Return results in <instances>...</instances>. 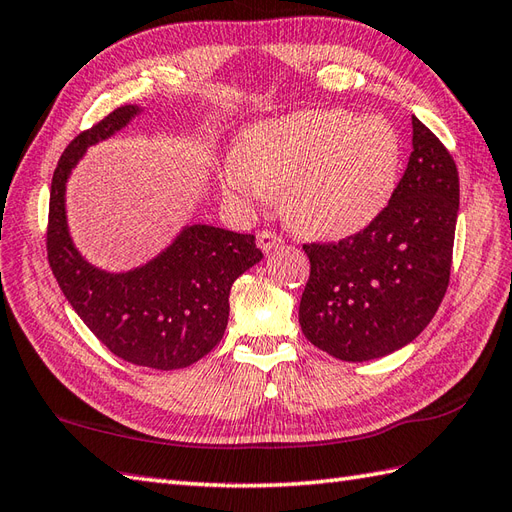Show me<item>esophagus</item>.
Instances as JSON below:
<instances>
[{
  "instance_id": "34e87169",
  "label": "esophagus",
  "mask_w": 512,
  "mask_h": 512,
  "mask_svg": "<svg viewBox=\"0 0 512 512\" xmlns=\"http://www.w3.org/2000/svg\"><path fill=\"white\" fill-rule=\"evenodd\" d=\"M281 244H283V237L277 235L275 231H261V233H257V246L264 253L275 251V248H279Z\"/></svg>"
}]
</instances>
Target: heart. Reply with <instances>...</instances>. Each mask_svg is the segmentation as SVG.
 <instances>
[{
	"mask_svg": "<svg viewBox=\"0 0 512 512\" xmlns=\"http://www.w3.org/2000/svg\"><path fill=\"white\" fill-rule=\"evenodd\" d=\"M399 170L401 139L388 120L323 109L248 128L224 170V187L248 200L283 189V211L294 227L344 237L382 213Z\"/></svg>",
	"mask_w": 512,
	"mask_h": 512,
	"instance_id": "b5f03b06",
	"label": "heart"
}]
</instances>
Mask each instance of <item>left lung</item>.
<instances>
[{
	"mask_svg": "<svg viewBox=\"0 0 512 512\" xmlns=\"http://www.w3.org/2000/svg\"><path fill=\"white\" fill-rule=\"evenodd\" d=\"M458 200L454 159L412 115V154L388 207L338 244H303L305 338L344 362L384 358L417 338L447 292Z\"/></svg>",
	"mask_w": 512,
	"mask_h": 512,
	"instance_id": "1",
	"label": "left lung"
}]
</instances>
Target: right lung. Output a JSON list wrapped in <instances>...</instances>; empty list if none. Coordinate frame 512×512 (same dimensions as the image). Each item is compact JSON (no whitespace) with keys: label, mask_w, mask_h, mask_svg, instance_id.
<instances>
[{"label":"right lung","mask_w":512,"mask_h":512,"mask_svg":"<svg viewBox=\"0 0 512 512\" xmlns=\"http://www.w3.org/2000/svg\"><path fill=\"white\" fill-rule=\"evenodd\" d=\"M141 111L120 106L65 148L52 178L47 259L65 299L106 349L130 364L174 371L222 340L231 285L264 255L255 235L211 224L183 227L168 248L133 270L109 272L80 255L65 207L71 170L89 146L120 133Z\"/></svg>","instance_id":"obj_1"}]
</instances>
